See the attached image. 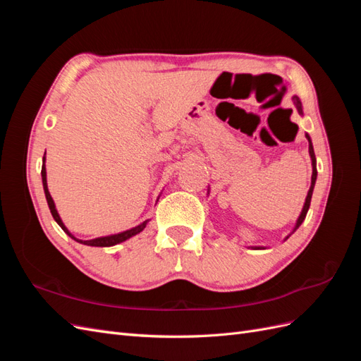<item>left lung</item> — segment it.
<instances>
[{"mask_svg":"<svg viewBox=\"0 0 361 361\" xmlns=\"http://www.w3.org/2000/svg\"><path fill=\"white\" fill-rule=\"evenodd\" d=\"M292 101H293V105L297 106L298 113H300V114H302V105H301L300 97H298V96H293V97H292ZM305 138L309 140V154H310V158H312V169H313V171H312V185H310V188H309L307 197H305V202H304V206H302V211H301V214H300V216H298L297 224H295L292 233H293L295 231H297V228L301 226V223L304 221L305 215H307V211H309V207H310V200H312L313 188H314V182H316V176H318V170H316V157H314V150H313V145H312L310 135H309V134H305ZM289 236H290V235H289ZM289 236H286V239H288ZM255 248H256V250H259V248H264V247H255Z\"/></svg>","mask_w":361,"mask_h":361,"instance_id":"obj_1","label":"left lung"}]
</instances>
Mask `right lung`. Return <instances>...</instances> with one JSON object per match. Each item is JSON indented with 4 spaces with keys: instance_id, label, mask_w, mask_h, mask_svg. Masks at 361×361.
<instances>
[{
    "instance_id": "right-lung-1",
    "label": "right lung",
    "mask_w": 361,
    "mask_h": 361,
    "mask_svg": "<svg viewBox=\"0 0 361 361\" xmlns=\"http://www.w3.org/2000/svg\"><path fill=\"white\" fill-rule=\"evenodd\" d=\"M47 154V152H45ZM45 157H43V164H42V183H43V191H45V197H47V202H48V206H49V211H51V214H52V216H54V220L57 221V224L63 228L64 232H66L72 239H75L76 243H81V244H84V245H90V247H111V245H116V244H120V243H123V241H126V239H129V238H133V236H135L137 233H140L141 231H143V228L146 227V224L149 223V220H146V221H143L141 224H138V226H135V227H133V228H129V231H125V232H120V233H116V235H110V236H101V238H94V239H89V241H82V239H78V238H75L69 231H68V227L63 224V221H61V218H60V215H59V212H57V209H56V204H54V200H52V197H51V194H49V191H48V183H47V169H45Z\"/></svg>"
}]
</instances>
